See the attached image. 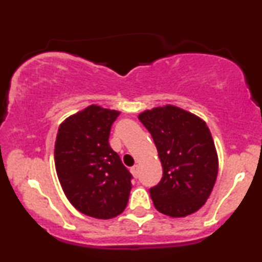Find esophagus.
<instances>
[{
	"label": "esophagus",
	"instance_id": "34e87169",
	"mask_svg": "<svg viewBox=\"0 0 262 262\" xmlns=\"http://www.w3.org/2000/svg\"><path fill=\"white\" fill-rule=\"evenodd\" d=\"M130 172L134 177H138V173H139V166H138V165H134V166L130 169Z\"/></svg>",
	"mask_w": 262,
	"mask_h": 262
}]
</instances>
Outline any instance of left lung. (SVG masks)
<instances>
[{"mask_svg": "<svg viewBox=\"0 0 262 262\" xmlns=\"http://www.w3.org/2000/svg\"><path fill=\"white\" fill-rule=\"evenodd\" d=\"M151 134L162 165V179L150 188L155 208L181 218L206 203L218 176V154L206 122L182 108L166 104L138 116Z\"/></svg>", "mask_w": 262, "mask_h": 262, "instance_id": "obj_1", "label": "left lung"}]
</instances>
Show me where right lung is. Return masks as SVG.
I'll list each match as a JSON object with an SVG mask.
<instances>
[{
    "label": "right lung",
    "instance_id": "obj_1",
    "mask_svg": "<svg viewBox=\"0 0 262 262\" xmlns=\"http://www.w3.org/2000/svg\"><path fill=\"white\" fill-rule=\"evenodd\" d=\"M119 111L91 104L68 117L56 135L54 160L66 198L97 219L119 215L128 204L132 175L108 143Z\"/></svg>",
    "mask_w": 262,
    "mask_h": 262
}]
</instances>
